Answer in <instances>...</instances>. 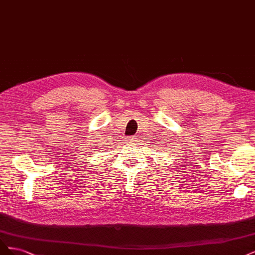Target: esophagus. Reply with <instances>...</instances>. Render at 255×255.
I'll return each mask as SVG.
<instances>
[{
	"instance_id": "esophagus-1",
	"label": "esophagus",
	"mask_w": 255,
	"mask_h": 255,
	"mask_svg": "<svg viewBox=\"0 0 255 255\" xmlns=\"http://www.w3.org/2000/svg\"><path fill=\"white\" fill-rule=\"evenodd\" d=\"M128 141L129 143H134V142H136V138H135L134 136L128 137Z\"/></svg>"
}]
</instances>
